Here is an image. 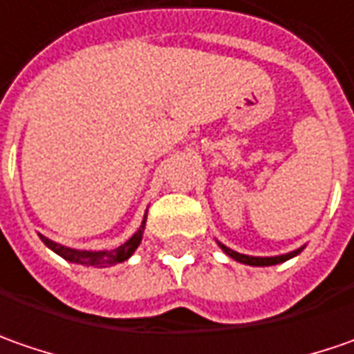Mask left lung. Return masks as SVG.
Returning <instances> with one entry per match:
<instances>
[{"label":"left lung","mask_w":354,"mask_h":354,"mask_svg":"<svg viewBox=\"0 0 354 354\" xmlns=\"http://www.w3.org/2000/svg\"><path fill=\"white\" fill-rule=\"evenodd\" d=\"M221 244V242H218ZM221 248L230 256V258H234L236 262H242V264H248V266H274V264H281V262H286V260H290L293 256H297L299 252L304 250V248H297V250L290 252V254H281V256H270V258H260V256H246V254H240V252L230 250V248H226L225 244H221Z\"/></svg>","instance_id":"1"}]
</instances>
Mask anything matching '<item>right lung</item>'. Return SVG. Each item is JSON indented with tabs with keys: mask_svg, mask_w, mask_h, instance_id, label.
I'll return each mask as SVG.
<instances>
[{
	"mask_svg": "<svg viewBox=\"0 0 354 354\" xmlns=\"http://www.w3.org/2000/svg\"><path fill=\"white\" fill-rule=\"evenodd\" d=\"M147 216V214H145ZM145 216H143L142 226L138 228V232L129 238L128 242H124L122 246H118L114 250H100V252H88V250H75V248H66L61 246L48 238L41 236V240L45 242V246H48L53 252H57L61 258L68 260V262H75V264L82 266H94V268H108V266H116L124 260H128L129 256L136 252V248L140 246L143 236V228H145Z\"/></svg>",
	"mask_w": 354,
	"mask_h": 354,
	"instance_id": "1",
	"label": "right lung"
}]
</instances>
